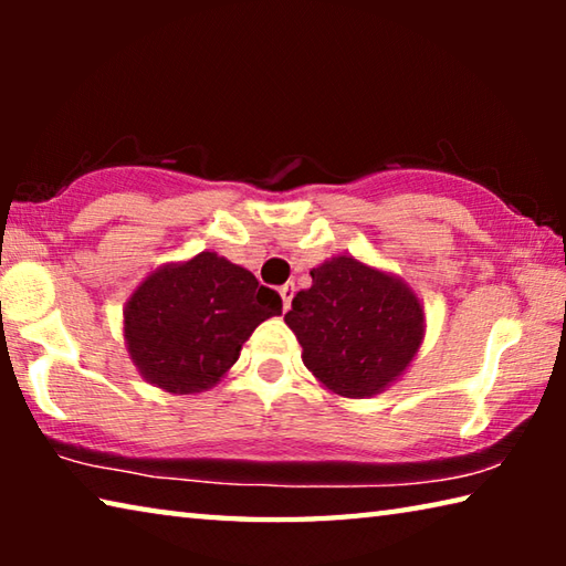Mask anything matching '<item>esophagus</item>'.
Listing matches in <instances>:
<instances>
[{
	"mask_svg": "<svg viewBox=\"0 0 566 566\" xmlns=\"http://www.w3.org/2000/svg\"><path fill=\"white\" fill-rule=\"evenodd\" d=\"M280 296H282L284 310H290V306H292V296H294V284H282V286H280Z\"/></svg>",
	"mask_w": 566,
	"mask_h": 566,
	"instance_id": "obj_1",
	"label": "esophagus"
}]
</instances>
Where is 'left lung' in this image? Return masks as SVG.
I'll use <instances>...</instances> for the list:
<instances>
[{"label":"left lung","mask_w":566,"mask_h":566,"mask_svg":"<svg viewBox=\"0 0 566 566\" xmlns=\"http://www.w3.org/2000/svg\"><path fill=\"white\" fill-rule=\"evenodd\" d=\"M310 290L284 314L302 344V361L332 395L375 397L395 385L424 342L417 292L379 266L337 254L314 266Z\"/></svg>","instance_id":"8db88e82"}]
</instances>
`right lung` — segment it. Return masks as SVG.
<instances>
[{"label":"right lung","mask_w":566,"mask_h":566,"mask_svg":"<svg viewBox=\"0 0 566 566\" xmlns=\"http://www.w3.org/2000/svg\"><path fill=\"white\" fill-rule=\"evenodd\" d=\"M282 300L244 266L199 252L149 272L124 304V347L149 385L169 395L212 389Z\"/></svg>","instance_id":"1"}]
</instances>
